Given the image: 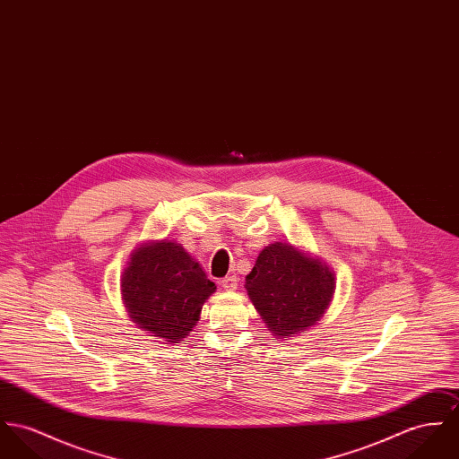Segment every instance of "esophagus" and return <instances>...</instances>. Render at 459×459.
<instances>
[{
	"instance_id": "34e87169",
	"label": "esophagus",
	"mask_w": 459,
	"mask_h": 459,
	"mask_svg": "<svg viewBox=\"0 0 459 459\" xmlns=\"http://www.w3.org/2000/svg\"><path fill=\"white\" fill-rule=\"evenodd\" d=\"M238 278L236 276H227V278H223L221 280V288L225 290V291H234V290H238Z\"/></svg>"
}]
</instances>
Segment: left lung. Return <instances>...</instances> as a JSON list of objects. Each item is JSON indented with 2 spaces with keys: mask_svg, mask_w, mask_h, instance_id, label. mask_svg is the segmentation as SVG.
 Returning <instances> with one entry per match:
<instances>
[{
  "mask_svg": "<svg viewBox=\"0 0 459 459\" xmlns=\"http://www.w3.org/2000/svg\"><path fill=\"white\" fill-rule=\"evenodd\" d=\"M245 286L267 328L286 341L323 317L335 290V276L316 256L278 241L258 253Z\"/></svg>",
  "mask_w": 459,
  "mask_h": 459,
  "instance_id": "left-lung-1",
  "label": "left lung"
}]
</instances>
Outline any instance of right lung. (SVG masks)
I'll list each match as a JSON object with an SVG mask.
<instances>
[{
    "mask_svg": "<svg viewBox=\"0 0 459 459\" xmlns=\"http://www.w3.org/2000/svg\"><path fill=\"white\" fill-rule=\"evenodd\" d=\"M216 290L203 267L173 241H148L136 247L120 280L131 319L166 342H179L199 321Z\"/></svg>",
    "mask_w": 459,
    "mask_h": 459,
    "instance_id": "obj_1",
    "label": "right lung"
}]
</instances>
